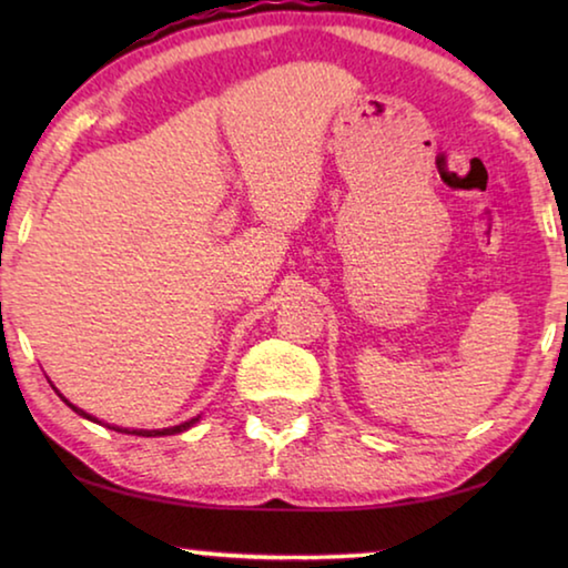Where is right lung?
<instances>
[{"label": "right lung", "instance_id": "1", "mask_svg": "<svg viewBox=\"0 0 568 568\" xmlns=\"http://www.w3.org/2000/svg\"><path fill=\"white\" fill-rule=\"evenodd\" d=\"M60 393V390H57ZM60 398L67 403V406H70L74 413H80L82 418H88V420H94V423H102V420H98L94 416H90V413H84L82 408H77V406H72L70 400H67L62 393H60ZM200 420V416L197 418H190V420H185V423H180V426H172V428H160V430H145V428H120V426H108V428H112V430H118V434H132V436H175V434H182V430H187L190 426H195V423Z\"/></svg>", "mask_w": 568, "mask_h": 568}]
</instances>
